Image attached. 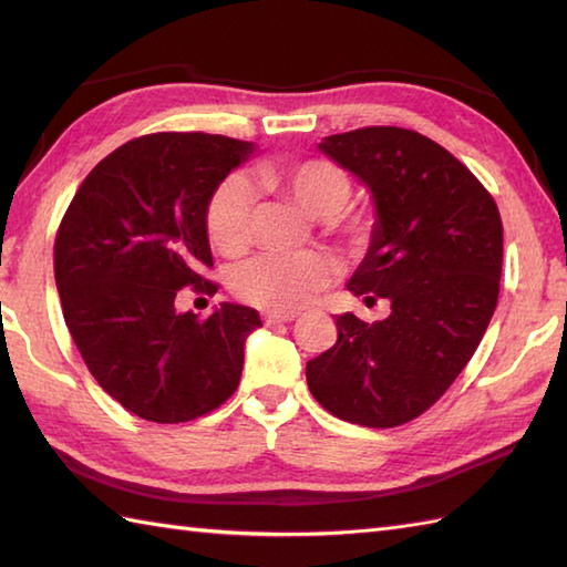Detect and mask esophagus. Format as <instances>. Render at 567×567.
<instances>
[{
  "label": "esophagus",
  "instance_id": "34e87169",
  "mask_svg": "<svg viewBox=\"0 0 567 567\" xmlns=\"http://www.w3.org/2000/svg\"><path fill=\"white\" fill-rule=\"evenodd\" d=\"M295 311H287V315H275V311H265L262 315V321L268 323V327H275V323H290L295 321Z\"/></svg>",
  "mask_w": 567,
  "mask_h": 567
}]
</instances>
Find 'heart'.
<instances>
[{"label": "heart", "mask_w": 567, "mask_h": 567, "mask_svg": "<svg viewBox=\"0 0 567 567\" xmlns=\"http://www.w3.org/2000/svg\"><path fill=\"white\" fill-rule=\"evenodd\" d=\"M260 183L295 199L309 216L323 219L329 231L351 252H363L372 244V219L365 212H348L353 179L339 163L307 158L260 171ZM256 195L244 177L228 175L214 187L204 212L209 244L236 256L250 240ZM336 277V262L317 250L260 252L240 262L231 275V290L244 302L265 311H295L317 292L327 290Z\"/></svg>", "instance_id": "1"}]
</instances>
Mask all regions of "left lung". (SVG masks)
<instances>
[{
	"instance_id": "8db88e82",
	"label": "left lung",
	"mask_w": 567,
	"mask_h": 567,
	"mask_svg": "<svg viewBox=\"0 0 567 567\" xmlns=\"http://www.w3.org/2000/svg\"><path fill=\"white\" fill-rule=\"evenodd\" d=\"M319 148L370 187L378 224L348 282L392 315L336 319L339 341L309 360L315 400L343 421L402 426L436 404L473 358L495 315L502 219L467 167L419 131L365 126Z\"/></svg>"
}]
</instances>
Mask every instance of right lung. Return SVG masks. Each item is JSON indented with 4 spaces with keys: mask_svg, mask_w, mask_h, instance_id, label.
Listing matches in <instances>:
<instances>
[{
    "mask_svg": "<svg viewBox=\"0 0 567 567\" xmlns=\"http://www.w3.org/2000/svg\"><path fill=\"white\" fill-rule=\"evenodd\" d=\"M252 153L246 141L161 131L92 167L58 226L53 265L68 331L114 400L155 424L214 412L238 388L256 309L179 315L185 287L214 295L204 212L214 187Z\"/></svg>",
    "mask_w": 567,
    "mask_h": 567,
    "instance_id": "obj_1",
    "label": "right lung"
}]
</instances>
